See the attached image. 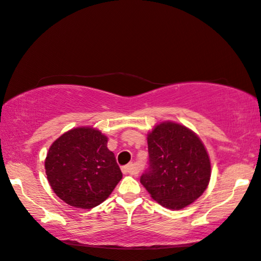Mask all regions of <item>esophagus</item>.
<instances>
[{
    "label": "esophagus",
    "instance_id": "1",
    "mask_svg": "<svg viewBox=\"0 0 261 261\" xmlns=\"http://www.w3.org/2000/svg\"><path fill=\"white\" fill-rule=\"evenodd\" d=\"M121 171H123L124 174H132V175L138 174V169L134 164H128L124 166L123 169H121Z\"/></svg>",
    "mask_w": 261,
    "mask_h": 261
}]
</instances>
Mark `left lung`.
I'll return each mask as SVG.
<instances>
[{"label": "left lung", "instance_id": "left-lung-1", "mask_svg": "<svg viewBox=\"0 0 261 261\" xmlns=\"http://www.w3.org/2000/svg\"><path fill=\"white\" fill-rule=\"evenodd\" d=\"M149 171L141 183L162 206L181 210L206 190L211 162L200 137L187 126L162 121L147 134Z\"/></svg>", "mask_w": 261, "mask_h": 261}]
</instances>
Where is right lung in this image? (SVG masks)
<instances>
[{
    "mask_svg": "<svg viewBox=\"0 0 261 261\" xmlns=\"http://www.w3.org/2000/svg\"><path fill=\"white\" fill-rule=\"evenodd\" d=\"M107 142L99 129L83 126L51 144L44 167L58 198L71 206L91 209L111 195L123 174Z\"/></svg>",
    "mask_w": 261,
    "mask_h": 261,
    "instance_id": "add662e5",
    "label": "right lung"
}]
</instances>
